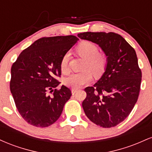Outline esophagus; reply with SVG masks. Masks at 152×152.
Listing matches in <instances>:
<instances>
[{
	"label": "esophagus",
	"mask_w": 152,
	"mask_h": 152,
	"mask_svg": "<svg viewBox=\"0 0 152 152\" xmlns=\"http://www.w3.org/2000/svg\"><path fill=\"white\" fill-rule=\"evenodd\" d=\"M77 91L78 89H76V88H72V89H71V92H72L73 94H75Z\"/></svg>",
	"instance_id": "esophagus-1"
}]
</instances>
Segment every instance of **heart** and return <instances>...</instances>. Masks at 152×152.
<instances>
[{"instance_id": "1", "label": "heart", "mask_w": 152, "mask_h": 152, "mask_svg": "<svg viewBox=\"0 0 152 152\" xmlns=\"http://www.w3.org/2000/svg\"><path fill=\"white\" fill-rule=\"evenodd\" d=\"M76 50L79 55L84 57L83 69H90L94 72L98 73L104 67L106 64V58L102 53H99L98 46L95 43L88 41H84L80 43L76 47ZM70 53L69 52L63 56L60 62L61 71L64 74L69 72V62ZM92 80V74L89 70L83 72L75 73L71 74L65 79L67 86L74 88H78L83 85L89 83Z\"/></svg>"}]
</instances>
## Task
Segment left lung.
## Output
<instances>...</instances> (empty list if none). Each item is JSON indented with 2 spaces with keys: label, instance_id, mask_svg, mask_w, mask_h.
Returning a JSON list of instances; mask_svg holds the SVG:
<instances>
[{
  "label": "left lung",
  "instance_id": "left-lung-1",
  "mask_svg": "<svg viewBox=\"0 0 152 152\" xmlns=\"http://www.w3.org/2000/svg\"><path fill=\"white\" fill-rule=\"evenodd\" d=\"M78 36L98 44L107 56L102 78L94 86L84 89L83 111L98 126H116L129 115L139 97L142 71L135 50L122 36L113 32H85Z\"/></svg>",
  "mask_w": 152,
  "mask_h": 152
}]
</instances>
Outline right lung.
<instances>
[{"mask_svg":"<svg viewBox=\"0 0 152 152\" xmlns=\"http://www.w3.org/2000/svg\"><path fill=\"white\" fill-rule=\"evenodd\" d=\"M78 40L72 35L39 38L12 65L10 91L19 114L29 124L47 127L60 117L71 96L68 87L56 88L61 75L60 62Z\"/></svg>","mask_w":152,"mask_h":152,"instance_id":"add662e5","label":"right lung"}]
</instances>
